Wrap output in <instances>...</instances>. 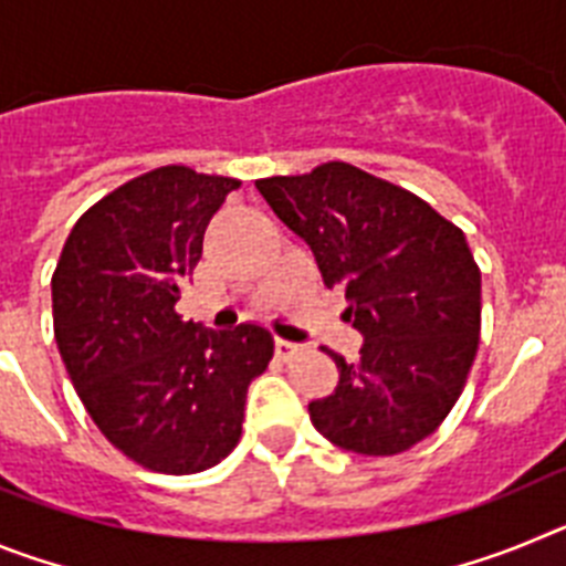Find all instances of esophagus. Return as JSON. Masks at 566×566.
I'll return each mask as SVG.
<instances>
[{
	"instance_id": "obj_1",
	"label": "esophagus",
	"mask_w": 566,
	"mask_h": 566,
	"mask_svg": "<svg viewBox=\"0 0 566 566\" xmlns=\"http://www.w3.org/2000/svg\"><path fill=\"white\" fill-rule=\"evenodd\" d=\"M300 352V345L297 343H289V339H274V354H277L280 359H289L294 357V354Z\"/></svg>"
}]
</instances>
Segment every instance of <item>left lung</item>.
I'll list each match as a JSON object with an SVG mask.
<instances>
[{"label":"left lung","instance_id":"obj_1","mask_svg":"<svg viewBox=\"0 0 566 566\" xmlns=\"http://www.w3.org/2000/svg\"><path fill=\"white\" fill-rule=\"evenodd\" d=\"M254 187L306 240L323 283L345 289V317L363 334L357 363L328 352L339 382L308 402L314 428L363 457L431 437L462 394L482 326V274L462 229L343 161Z\"/></svg>","mask_w":566,"mask_h":566}]
</instances>
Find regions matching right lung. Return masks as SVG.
<instances>
[{
	"mask_svg": "<svg viewBox=\"0 0 566 566\" xmlns=\"http://www.w3.org/2000/svg\"><path fill=\"white\" fill-rule=\"evenodd\" d=\"M240 181L161 167L90 207L53 272L59 354L98 431L158 473H198L240 439L247 388L274 339L181 319L175 303L212 214Z\"/></svg>",
	"mask_w": 566,
	"mask_h": 566,
	"instance_id": "obj_1",
	"label": "right lung"
}]
</instances>
